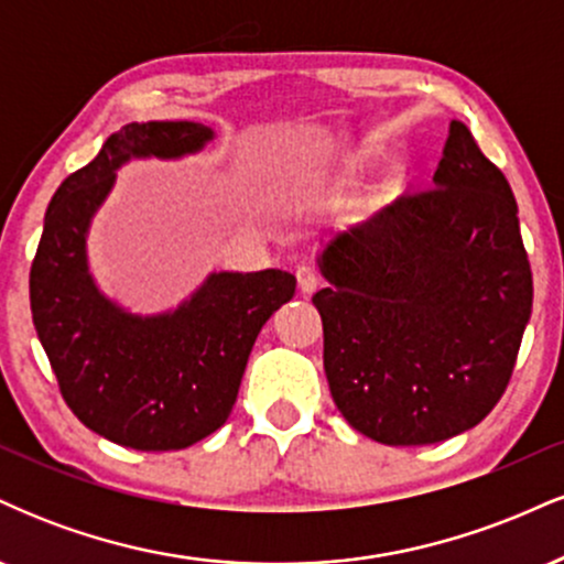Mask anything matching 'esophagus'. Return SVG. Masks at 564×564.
Listing matches in <instances>:
<instances>
[{"label": "esophagus", "mask_w": 564, "mask_h": 564, "mask_svg": "<svg viewBox=\"0 0 564 564\" xmlns=\"http://www.w3.org/2000/svg\"><path fill=\"white\" fill-rule=\"evenodd\" d=\"M296 281H300V289L304 291V294H310V291H315L318 289V283H321V273H318V268H315V264H300V268H296Z\"/></svg>", "instance_id": "esophagus-1"}]
</instances>
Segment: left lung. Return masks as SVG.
Returning a JSON list of instances; mask_svg holds the SVG:
<instances>
[{"instance_id":"8db88e82","label":"left lung","mask_w":564,"mask_h":564,"mask_svg":"<svg viewBox=\"0 0 564 564\" xmlns=\"http://www.w3.org/2000/svg\"><path fill=\"white\" fill-rule=\"evenodd\" d=\"M323 368L341 416L384 445H430L480 424L507 390L533 273L503 172L451 121L432 187L336 236Z\"/></svg>"}]
</instances>
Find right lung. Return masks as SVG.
<instances>
[{
    "instance_id": "right-lung-1",
    "label": "right lung",
    "mask_w": 564,
    "mask_h": 564,
    "mask_svg": "<svg viewBox=\"0 0 564 564\" xmlns=\"http://www.w3.org/2000/svg\"><path fill=\"white\" fill-rule=\"evenodd\" d=\"M212 140L196 121L127 124L68 174L31 262V315L63 400L84 426L134 451H180L228 422L257 334L294 296L286 270L215 273L174 313L140 318L100 294L84 236L132 156L177 159Z\"/></svg>"
}]
</instances>
